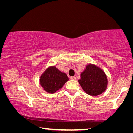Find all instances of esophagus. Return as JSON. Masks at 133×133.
<instances>
[{
	"label": "esophagus",
	"instance_id": "34e87169",
	"mask_svg": "<svg viewBox=\"0 0 133 133\" xmlns=\"http://www.w3.org/2000/svg\"><path fill=\"white\" fill-rule=\"evenodd\" d=\"M70 79L71 80H76V77L75 76H72V77H70Z\"/></svg>",
	"mask_w": 133,
	"mask_h": 133
}]
</instances>
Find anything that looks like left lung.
<instances>
[{
    "mask_svg": "<svg viewBox=\"0 0 133 133\" xmlns=\"http://www.w3.org/2000/svg\"><path fill=\"white\" fill-rule=\"evenodd\" d=\"M78 80L87 94L96 96L102 94L106 90L108 84L107 76L100 67L93 64H89L80 75Z\"/></svg>",
    "mask_w": 133,
    "mask_h": 133,
    "instance_id": "1",
    "label": "left lung"
}]
</instances>
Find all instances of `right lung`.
I'll use <instances>...</instances> for the list:
<instances>
[{"mask_svg":"<svg viewBox=\"0 0 133 133\" xmlns=\"http://www.w3.org/2000/svg\"><path fill=\"white\" fill-rule=\"evenodd\" d=\"M69 80L67 75L56 67L50 66L46 69L40 77V84L48 93H55Z\"/></svg>","mask_w":133,"mask_h":133,"instance_id":"add662e5","label":"right lung"}]
</instances>
